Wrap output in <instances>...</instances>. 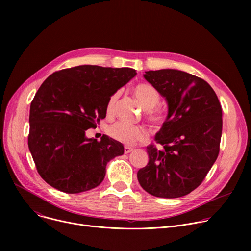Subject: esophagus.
<instances>
[{"mask_svg": "<svg viewBox=\"0 0 251 251\" xmlns=\"http://www.w3.org/2000/svg\"><path fill=\"white\" fill-rule=\"evenodd\" d=\"M132 151H133V149H132V148L127 147V146H125V147H124V153H125V154H128V153H130V152H132Z\"/></svg>", "mask_w": 251, "mask_h": 251, "instance_id": "esophagus-1", "label": "esophagus"}]
</instances>
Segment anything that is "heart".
I'll use <instances>...</instances> for the list:
<instances>
[{
  "mask_svg": "<svg viewBox=\"0 0 251 251\" xmlns=\"http://www.w3.org/2000/svg\"><path fill=\"white\" fill-rule=\"evenodd\" d=\"M133 93L141 105L146 109L147 119L155 126H160L165 123L167 119V112L161 106H157L160 102V94L158 90L150 84L142 83L138 84L133 88ZM119 92L113 93L106 105V113L107 115H112L115 110L116 101L118 99ZM108 135L122 143L124 145L131 146L136 142L145 140L147 133L145 128L138 125H131L122 121L116 122L110 125L107 129Z\"/></svg>",
  "mask_w": 251,
  "mask_h": 251,
  "instance_id": "1",
  "label": "heart"
}]
</instances>
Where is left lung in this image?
<instances>
[{
	"instance_id": "1",
	"label": "left lung",
	"mask_w": 251,
	"mask_h": 251,
	"mask_svg": "<svg viewBox=\"0 0 251 251\" xmlns=\"http://www.w3.org/2000/svg\"><path fill=\"white\" fill-rule=\"evenodd\" d=\"M145 79L167 100L169 113L156 142L147 146L149 162L137 173L141 187L158 198L184 197L204 180L219 153L223 110L203 79L176 69L146 71Z\"/></svg>"
}]
</instances>
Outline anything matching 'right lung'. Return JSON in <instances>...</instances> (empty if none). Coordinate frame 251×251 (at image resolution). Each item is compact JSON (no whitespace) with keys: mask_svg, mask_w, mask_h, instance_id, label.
Listing matches in <instances>:
<instances>
[{"mask_svg":"<svg viewBox=\"0 0 251 251\" xmlns=\"http://www.w3.org/2000/svg\"><path fill=\"white\" fill-rule=\"evenodd\" d=\"M136 75L128 67L79 65L55 71L35 93L29 109L28 149L44 180L54 189L78 194L96 188L106 165L123 155L121 143L85 131L106 117L109 97Z\"/></svg>","mask_w":251,"mask_h":251,"instance_id":"obj_1","label":"right lung"}]
</instances>
